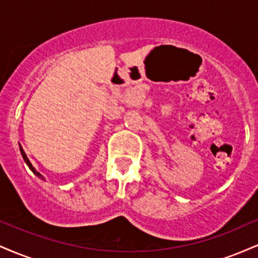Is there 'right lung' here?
Here are the masks:
<instances>
[{
    "instance_id": "add662e5",
    "label": "right lung",
    "mask_w": 258,
    "mask_h": 258,
    "mask_svg": "<svg viewBox=\"0 0 258 258\" xmlns=\"http://www.w3.org/2000/svg\"><path fill=\"white\" fill-rule=\"evenodd\" d=\"M19 149H20V153H22V156H23V159H24L25 164H26V165H28V166H29V168H30V170L32 171V172H34L35 174H36V176H37V177H40V178H42V179H43L42 174H41V173H38V172H37V171H36V170H35V167H34V166H32V165H31L30 160H29V159H28V156H26V154H25V152H24V150H23V148H22V146H20V144H19Z\"/></svg>"
}]
</instances>
